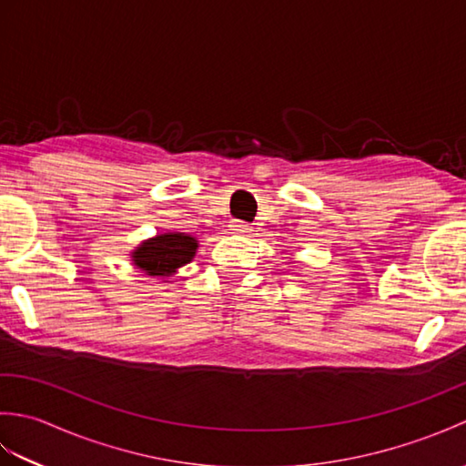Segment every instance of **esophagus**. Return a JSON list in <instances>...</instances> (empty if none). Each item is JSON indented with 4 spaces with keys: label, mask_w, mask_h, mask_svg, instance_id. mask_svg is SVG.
I'll list each match as a JSON object with an SVG mask.
<instances>
[{
    "label": "esophagus",
    "mask_w": 466,
    "mask_h": 466,
    "mask_svg": "<svg viewBox=\"0 0 466 466\" xmlns=\"http://www.w3.org/2000/svg\"><path fill=\"white\" fill-rule=\"evenodd\" d=\"M230 228L234 230V234H248L250 232V226L246 222H240V220H232Z\"/></svg>",
    "instance_id": "esophagus-1"
}]
</instances>
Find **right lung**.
<instances>
[{
  "instance_id": "1",
  "label": "right lung",
  "mask_w": 466,
  "mask_h": 466,
  "mask_svg": "<svg viewBox=\"0 0 466 466\" xmlns=\"http://www.w3.org/2000/svg\"><path fill=\"white\" fill-rule=\"evenodd\" d=\"M196 250L198 240L194 236L184 232H164L137 244L136 250L130 252V258L137 270L166 282V279H170L182 266L192 262Z\"/></svg>"
}]
</instances>
